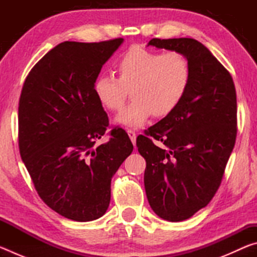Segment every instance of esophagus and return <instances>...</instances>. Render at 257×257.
<instances>
[{
	"instance_id": "esophagus-1",
	"label": "esophagus",
	"mask_w": 257,
	"mask_h": 257,
	"mask_svg": "<svg viewBox=\"0 0 257 257\" xmlns=\"http://www.w3.org/2000/svg\"><path fill=\"white\" fill-rule=\"evenodd\" d=\"M127 133H128V136H129V138H130V141L133 142V144L135 145L136 144V137H137V134L134 132V130H132V129H128L127 130Z\"/></svg>"
}]
</instances>
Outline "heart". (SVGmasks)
Listing matches in <instances>:
<instances>
[{
  "label": "heart",
  "mask_w": 257,
  "mask_h": 257,
  "mask_svg": "<svg viewBox=\"0 0 257 257\" xmlns=\"http://www.w3.org/2000/svg\"><path fill=\"white\" fill-rule=\"evenodd\" d=\"M118 78L99 75L93 92L108 111H119L130 90L132 102L116 115V123L139 128L152 115H171L184 101L191 82L188 59L179 52H163L132 46L116 60Z\"/></svg>",
  "instance_id": "obj_1"
}]
</instances>
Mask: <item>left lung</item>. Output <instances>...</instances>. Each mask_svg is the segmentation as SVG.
<instances>
[{"label": "left lung", "instance_id": "1", "mask_svg": "<svg viewBox=\"0 0 257 257\" xmlns=\"http://www.w3.org/2000/svg\"><path fill=\"white\" fill-rule=\"evenodd\" d=\"M150 45L179 52L191 68L180 106L136 142L146 160L144 184L152 210L179 222L205 207L222 181L237 136L236 88L229 71L198 41L153 38ZM153 138L167 147H156Z\"/></svg>", "mask_w": 257, "mask_h": 257}]
</instances>
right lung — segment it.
Instances as JSON below:
<instances>
[{
    "label": "right lung",
    "instance_id": "right-lung-1",
    "mask_svg": "<svg viewBox=\"0 0 257 257\" xmlns=\"http://www.w3.org/2000/svg\"><path fill=\"white\" fill-rule=\"evenodd\" d=\"M122 42L61 43L35 64L21 90V159L43 202L73 221L106 212L112 177L134 150L123 129H112L107 143L95 145L108 118L93 84Z\"/></svg>",
    "mask_w": 257,
    "mask_h": 257
}]
</instances>
